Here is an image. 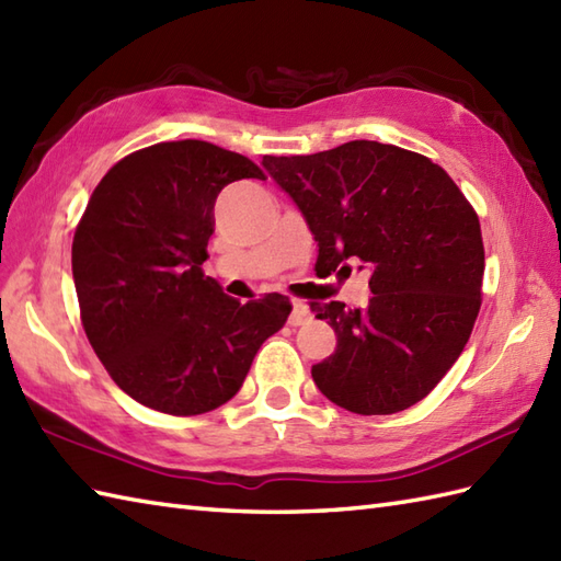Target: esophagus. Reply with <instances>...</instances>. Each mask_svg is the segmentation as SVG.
<instances>
[{
  "label": "esophagus",
  "instance_id": "1",
  "mask_svg": "<svg viewBox=\"0 0 561 561\" xmlns=\"http://www.w3.org/2000/svg\"><path fill=\"white\" fill-rule=\"evenodd\" d=\"M308 320H310V308H308V304L294 301V310H291V316H289V324H294V328H298V324H304V322H308Z\"/></svg>",
  "mask_w": 561,
  "mask_h": 561
}]
</instances>
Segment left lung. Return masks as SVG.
Returning <instances> with one entry per match:
<instances>
[{
	"mask_svg": "<svg viewBox=\"0 0 561 561\" xmlns=\"http://www.w3.org/2000/svg\"><path fill=\"white\" fill-rule=\"evenodd\" d=\"M263 167L301 210L328 275L348 260L370 270L366 308L310 304L336 334L334 354L310 370L320 392L360 415L425 399L480 310L485 251L471 203L433 160L377 140L265 154Z\"/></svg>",
	"mask_w": 561,
	"mask_h": 561,
	"instance_id": "obj_1",
	"label": "left lung"
}]
</instances>
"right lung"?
<instances>
[{
  "label": "right lung",
  "mask_w": 561,
  "mask_h": 561,
  "mask_svg": "<svg viewBox=\"0 0 561 561\" xmlns=\"http://www.w3.org/2000/svg\"><path fill=\"white\" fill-rule=\"evenodd\" d=\"M265 179L239 152L172 140L102 176L71 245L83 330L119 389L169 415H198L239 392L289 298L241 304L205 277L219 191Z\"/></svg>",
  "instance_id": "1"
}]
</instances>
